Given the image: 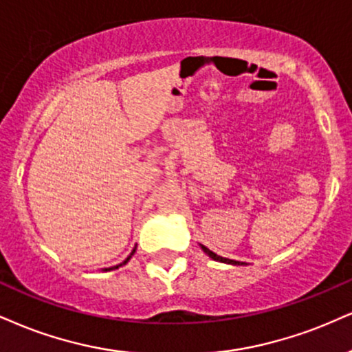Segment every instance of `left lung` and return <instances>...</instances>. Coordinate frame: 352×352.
I'll use <instances>...</instances> for the list:
<instances>
[{
	"instance_id": "obj_1",
	"label": "left lung",
	"mask_w": 352,
	"mask_h": 352,
	"mask_svg": "<svg viewBox=\"0 0 352 352\" xmlns=\"http://www.w3.org/2000/svg\"><path fill=\"white\" fill-rule=\"evenodd\" d=\"M199 246H201L204 253H206L207 256H210V258H212V259H215V261H220V263H227V264H233V266H245V263H241V261H235V259L222 258V256L215 254L214 251H210L209 248H207V246H204V245H199Z\"/></svg>"
}]
</instances>
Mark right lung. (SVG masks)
<instances>
[{
	"label": "right lung",
	"mask_w": 352,
	"mask_h": 352,
	"mask_svg": "<svg viewBox=\"0 0 352 352\" xmlns=\"http://www.w3.org/2000/svg\"><path fill=\"white\" fill-rule=\"evenodd\" d=\"M135 250H137V246H135V248H133V251H132V253H130V256H129V258H127V259H125V261H124V263L117 264V266H112V267H106V269H104V271H114V269H119L120 266H124V264H127V263H129V259H130V258H132V256H133V253H135Z\"/></svg>",
	"instance_id": "obj_1"
}]
</instances>
